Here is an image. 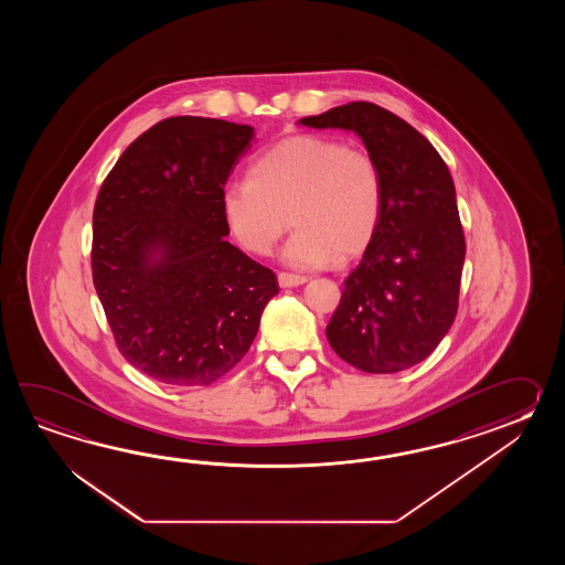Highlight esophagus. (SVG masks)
<instances>
[{
  "instance_id": "obj_1",
  "label": "esophagus",
  "mask_w": 565,
  "mask_h": 565,
  "mask_svg": "<svg viewBox=\"0 0 565 565\" xmlns=\"http://www.w3.org/2000/svg\"><path fill=\"white\" fill-rule=\"evenodd\" d=\"M302 282H307V277L290 275V273H280L278 275V285L282 288L299 287Z\"/></svg>"
}]
</instances>
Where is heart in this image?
Wrapping results in <instances>:
<instances>
[{
	"label": "heart",
	"mask_w": 565,
	"mask_h": 565,
	"mask_svg": "<svg viewBox=\"0 0 565 565\" xmlns=\"http://www.w3.org/2000/svg\"><path fill=\"white\" fill-rule=\"evenodd\" d=\"M384 173L375 157L324 135H292L266 149L220 195L230 234L246 253L266 256L287 232L282 258L323 268L370 248L384 216Z\"/></svg>",
	"instance_id": "b5f03b06"
}]
</instances>
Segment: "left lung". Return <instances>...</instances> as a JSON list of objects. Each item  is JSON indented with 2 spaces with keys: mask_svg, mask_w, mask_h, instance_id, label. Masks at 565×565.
I'll use <instances>...</instances> for the list:
<instances>
[{
  "mask_svg": "<svg viewBox=\"0 0 565 565\" xmlns=\"http://www.w3.org/2000/svg\"><path fill=\"white\" fill-rule=\"evenodd\" d=\"M300 125L358 132L384 173L382 224L345 278L327 339L367 373L426 360L455 323L465 232L445 159L406 120L373 103H349Z\"/></svg>",
  "mask_w": 565,
  "mask_h": 565,
  "instance_id": "1",
  "label": "left lung"
}]
</instances>
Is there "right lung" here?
<instances>
[{
	"mask_svg": "<svg viewBox=\"0 0 565 565\" xmlns=\"http://www.w3.org/2000/svg\"><path fill=\"white\" fill-rule=\"evenodd\" d=\"M250 125L169 117L137 137L93 212V282L122 358L169 385H210L258 333L275 273L224 236L220 195Z\"/></svg>",
	"mask_w": 565,
	"mask_h": 565,
	"instance_id": "add662e5",
	"label": "right lung"
}]
</instances>
